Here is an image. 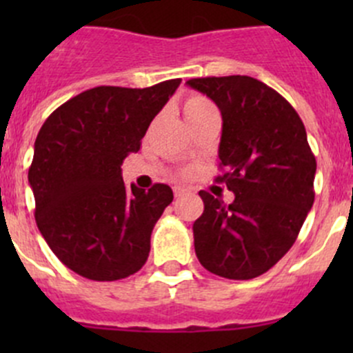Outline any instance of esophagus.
<instances>
[{
  "label": "esophagus",
  "instance_id": "1",
  "mask_svg": "<svg viewBox=\"0 0 353 353\" xmlns=\"http://www.w3.org/2000/svg\"><path fill=\"white\" fill-rule=\"evenodd\" d=\"M191 191L186 190V188H181V186H176L174 188V194H176V198H181V196H186V194H190Z\"/></svg>",
  "mask_w": 353,
  "mask_h": 353
}]
</instances>
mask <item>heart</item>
I'll use <instances>...</instances> for the list:
<instances>
[{
	"instance_id": "b5f03b06",
	"label": "heart",
	"mask_w": 353,
	"mask_h": 353,
	"mask_svg": "<svg viewBox=\"0 0 353 353\" xmlns=\"http://www.w3.org/2000/svg\"><path fill=\"white\" fill-rule=\"evenodd\" d=\"M183 110L188 123H190V121L198 119V117L205 116V114L213 112V110H216V108L208 101V99L203 97V95H191V97H188L186 102H184ZM188 172H190V170H186L184 174Z\"/></svg>"
}]
</instances>
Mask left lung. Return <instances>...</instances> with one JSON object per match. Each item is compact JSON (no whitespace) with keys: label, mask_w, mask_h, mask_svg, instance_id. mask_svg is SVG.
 I'll use <instances>...</instances> for the list:
<instances>
[{"label":"left lung","mask_w":353,"mask_h":353,"mask_svg":"<svg viewBox=\"0 0 353 353\" xmlns=\"http://www.w3.org/2000/svg\"><path fill=\"white\" fill-rule=\"evenodd\" d=\"M222 112L220 169L236 194L230 205L199 191L205 210L193 223L203 266L251 280L275 266L297 239L314 203L316 157L295 109L276 90L243 74L186 81Z\"/></svg>","instance_id":"left-lung-1"}]
</instances>
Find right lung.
I'll return each instance as SVG.
<instances>
[{"label":"right lung","mask_w":353,"mask_h":353,"mask_svg":"<svg viewBox=\"0 0 353 353\" xmlns=\"http://www.w3.org/2000/svg\"><path fill=\"white\" fill-rule=\"evenodd\" d=\"M179 83L174 78L148 88H90L42 124L28 169L35 222L59 261L78 275L114 282L147 263L152 230L174 194L167 184L128 190L121 165L140 150Z\"/></svg>","instance_id":"right-lung-1"}]
</instances>
